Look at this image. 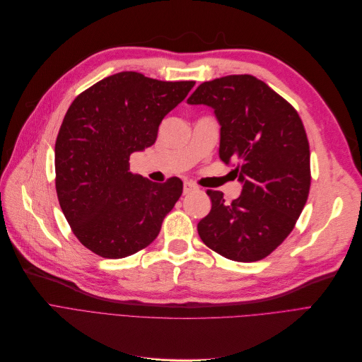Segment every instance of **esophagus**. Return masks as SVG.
Wrapping results in <instances>:
<instances>
[{"mask_svg":"<svg viewBox=\"0 0 362 362\" xmlns=\"http://www.w3.org/2000/svg\"><path fill=\"white\" fill-rule=\"evenodd\" d=\"M194 190H197V187L193 182H184V188H182L184 194H190Z\"/></svg>","mask_w":362,"mask_h":362,"instance_id":"34e87169","label":"esophagus"}]
</instances>
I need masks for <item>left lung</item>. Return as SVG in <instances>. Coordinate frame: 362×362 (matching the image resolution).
Returning <instances> with one entry per match:
<instances>
[{
	"label": "left lung",
	"mask_w": 362,
	"mask_h": 362,
	"mask_svg": "<svg viewBox=\"0 0 362 362\" xmlns=\"http://www.w3.org/2000/svg\"><path fill=\"white\" fill-rule=\"evenodd\" d=\"M187 103L214 109L219 158L243 184L231 203L208 190L212 209L197 223L202 242L231 261H261L295 228L308 200L311 169L302 120L252 75L203 82Z\"/></svg>",
	"instance_id": "left-lung-1"
}]
</instances>
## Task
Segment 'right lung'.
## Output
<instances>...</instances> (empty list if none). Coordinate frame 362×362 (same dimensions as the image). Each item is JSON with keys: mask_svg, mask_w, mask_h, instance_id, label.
<instances>
[{"mask_svg": "<svg viewBox=\"0 0 362 362\" xmlns=\"http://www.w3.org/2000/svg\"><path fill=\"white\" fill-rule=\"evenodd\" d=\"M119 72L79 94L56 141V190L79 242L120 259L147 247L182 194V181L129 172V156L154 144L162 119L194 87Z\"/></svg>", "mask_w": 362, "mask_h": 362, "instance_id": "1", "label": "right lung"}]
</instances>
